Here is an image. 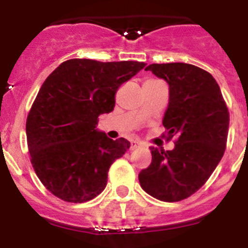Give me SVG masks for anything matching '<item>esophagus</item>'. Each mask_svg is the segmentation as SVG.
I'll return each mask as SVG.
<instances>
[{
    "label": "esophagus",
    "mask_w": 248,
    "mask_h": 248,
    "mask_svg": "<svg viewBox=\"0 0 248 248\" xmlns=\"http://www.w3.org/2000/svg\"><path fill=\"white\" fill-rule=\"evenodd\" d=\"M139 146H141V144L139 143V141H131V145H130V150H135V149H138Z\"/></svg>",
    "instance_id": "34e87169"
}]
</instances>
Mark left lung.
Segmentation results:
<instances>
[{"label": "left lung", "instance_id": "8db88e82", "mask_svg": "<svg viewBox=\"0 0 248 248\" xmlns=\"http://www.w3.org/2000/svg\"><path fill=\"white\" fill-rule=\"evenodd\" d=\"M169 85L163 119L172 150L150 146L151 164L139 174L140 186L157 200L175 202L207 181L226 149L230 114L220 87L209 72L187 63L150 64Z\"/></svg>", "mask_w": 248, "mask_h": 248}]
</instances>
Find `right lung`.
Wrapping results in <instances>:
<instances>
[{
	"label": "right lung",
	"mask_w": 248,
	"mask_h": 248,
	"mask_svg": "<svg viewBox=\"0 0 248 248\" xmlns=\"http://www.w3.org/2000/svg\"><path fill=\"white\" fill-rule=\"evenodd\" d=\"M144 67L134 61L69 59L47 77L26 134L34 171L54 196L80 203L105 189L109 168L130 143L98 130V117L113 111L118 88Z\"/></svg>",
	"instance_id": "obj_1"
}]
</instances>
